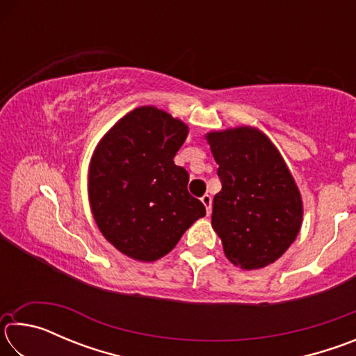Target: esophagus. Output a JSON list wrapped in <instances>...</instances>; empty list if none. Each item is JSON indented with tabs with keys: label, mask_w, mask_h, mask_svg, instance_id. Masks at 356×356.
Returning <instances> with one entry per match:
<instances>
[{
	"label": "esophagus",
	"mask_w": 356,
	"mask_h": 356,
	"mask_svg": "<svg viewBox=\"0 0 356 356\" xmlns=\"http://www.w3.org/2000/svg\"><path fill=\"white\" fill-rule=\"evenodd\" d=\"M201 201L204 206H206V210H207V215H210V212H212V196L210 195H204L201 197Z\"/></svg>",
	"instance_id": "esophagus-1"
}]
</instances>
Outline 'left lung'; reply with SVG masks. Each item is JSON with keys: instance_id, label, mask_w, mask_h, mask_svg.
I'll use <instances>...</instances> for the list:
<instances>
[{"instance_id": "1", "label": "left lung", "mask_w": 356, "mask_h": 356, "mask_svg": "<svg viewBox=\"0 0 356 356\" xmlns=\"http://www.w3.org/2000/svg\"><path fill=\"white\" fill-rule=\"evenodd\" d=\"M207 141L221 180L212 226L234 265L262 268L284 254L298 236L300 191L278 149L261 130L212 131Z\"/></svg>"}]
</instances>
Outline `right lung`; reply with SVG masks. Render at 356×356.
I'll use <instances>...</instances> for the list:
<instances>
[{"instance_id":"obj_1","label":"right lung","mask_w":356,"mask_h":356,"mask_svg":"<svg viewBox=\"0 0 356 356\" xmlns=\"http://www.w3.org/2000/svg\"><path fill=\"white\" fill-rule=\"evenodd\" d=\"M188 127L155 106H140L102 138L89 166V201L100 232L136 261L168 254L197 218L188 172L174 163Z\"/></svg>"}]
</instances>
